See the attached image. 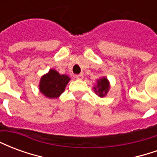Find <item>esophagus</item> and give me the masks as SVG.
<instances>
[{"label": "esophagus", "instance_id": "1", "mask_svg": "<svg viewBox=\"0 0 157 157\" xmlns=\"http://www.w3.org/2000/svg\"><path fill=\"white\" fill-rule=\"evenodd\" d=\"M75 78L77 79V80H82V79L84 78V75H83V74H80V75H75Z\"/></svg>", "mask_w": 157, "mask_h": 157}]
</instances>
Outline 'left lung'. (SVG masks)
<instances>
[{"instance_id": "1", "label": "left lung", "mask_w": 157, "mask_h": 157, "mask_svg": "<svg viewBox=\"0 0 157 157\" xmlns=\"http://www.w3.org/2000/svg\"><path fill=\"white\" fill-rule=\"evenodd\" d=\"M93 91L100 98H104L110 89V82L106 76H102L97 80V84L93 87Z\"/></svg>"}]
</instances>
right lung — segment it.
Masks as SVG:
<instances>
[{"label":"right lung","instance_id":"add662e5","mask_svg":"<svg viewBox=\"0 0 157 157\" xmlns=\"http://www.w3.org/2000/svg\"><path fill=\"white\" fill-rule=\"evenodd\" d=\"M71 78L66 75H60L56 70L50 69L48 73L42 75L39 81V92L50 99L58 98L63 92Z\"/></svg>","mask_w":157,"mask_h":157}]
</instances>
